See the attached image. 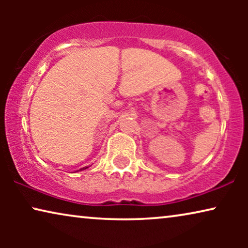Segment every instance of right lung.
I'll use <instances>...</instances> for the list:
<instances>
[{"label": "right lung", "instance_id": "obj_1", "mask_svg": "<svg viewBox=\"0 0 248 248\" xmlns=\"http://www.w3.org/2000/svg\"><path fill=\"white\" fill-rule=\"evenodd\" d=\"M88 167H83V168H81V169H79V170H84V169H87ZM78 171V170H77Z\"/></svg>", "mask_w": 248, "mask_h": 248}]
</instances>
